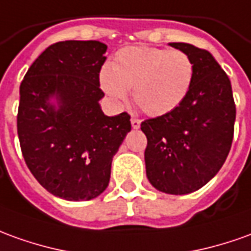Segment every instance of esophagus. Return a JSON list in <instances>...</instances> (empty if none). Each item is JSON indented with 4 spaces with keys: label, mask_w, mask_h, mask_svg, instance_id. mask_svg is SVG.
<instances>
[{
    "label": "esophagus",
    "mask_w": 251,
    "mask_h": 251,
    "mask_svg": "<svg viewBox=\"0 0 251 251\" xmlns=\"http://www.w3.org/2000/svg\"><path fill=\"white\" fill-rule=\"evenodd\" d=\"M141 123H142V120L138 119V117H132V119H131V126H132V128H139V127H141Z\"/></svg>",
    "instance_id": "obj_1"
}]
</instances>
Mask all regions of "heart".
<instances>
[{"mask_svg": "<svg viewBox=\"0 0 251 251\" xmlns=\"http://www.w3.org/2000/svg\"><path fill=\"white\" fill-rule=\"evenodd\" d=\"M193 77V61L180 50L131 46L101 71L100 82L116 102H126L128 90L134 89V100L145 113L162 116L186 100Z\"/></svg>", "mask_w": 251, "mask_h": 251, "instance_id": "b5f03b06", "label": "heart"}]
</instances>
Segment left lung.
<instances>
[{
  "instance_id": "obj_1",
  "label": "left lung",
  "mask_w": 251,
  "mask_h": 251,
  "mask_svg": "<svg viewBox=\"0 0 251 251\" xmlns=\"http://www.w3.org/2000/svg\"><path fill=\"white\" fill-rule=\"evenodd\" d=\"M169 45L191 58V89L177 108L145 120L141 129L148 138L149 181L162 193L181 195L205 186L226 162L236 108L227 74L208 50L190 43Z\"/></svg>"
}]
</instances>
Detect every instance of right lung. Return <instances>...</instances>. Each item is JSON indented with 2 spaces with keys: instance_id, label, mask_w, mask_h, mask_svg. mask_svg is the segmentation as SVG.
Here are the masks:
<instances>
[{
  "instance_id": "1",
  "label": "right lung",
  "mask_w": 251,
  "mask_h": 251,
  "mask_svg": "<svg viewBox=\"0 0 251 251\" xmlns=\"http://www.w3.org/2000/svg\"><path fill=\"white\" fill-rule=\"evenodd\" d=\"M105 51L98 41L53 43L20 84L17 135L24 161L42 187L67 201L103 193L112 158L131 131L127 112L110 117L98 103L105 96L100 89Z\"/></svg>"
}]
</instances>
